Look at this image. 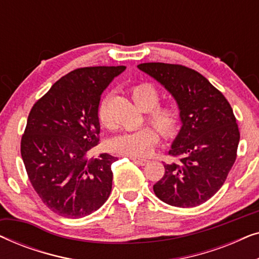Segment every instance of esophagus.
<instances>
[{
  "label": "esophagus",
  "mask_w": 259,
  "mask_h": 259,
  "mask_svg": "<svg viewBox=\"0 0 259 259\" xmlns=\"http://www.w3.org/2000/svg\"><path fill=\"white\" fill-rule=\"evenodd\" d=\"M131 160H133L134 162H136V164H139V165H146L147 162H148V160L147 159H144V158H137V157H131L130 158Z\"/></svg>",
  "instance_id": "esophagus-1"
}]
</instances>
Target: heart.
<instances>
[{
    "mask_svg": "<svg viewBox=\"0 0 259 259\" xmlns=\"http://www.w3.org/2000/svg\"><path fill=\"white\" fill-rule=\"evenodd\" d=\"M130 92L136 104L146 111V119L162 137L168 139L176 136L180 126V111L171 102H159L160 93L155 84L141 81L133 84ZM98 119L102 126H111L107 99H102L99 104ZM154 127L146 125L130 132L120 133L108 141V146L113 152L122 155H146L159 141V133Z\"/></svg>",
    "mask_w": 259,
    "mask_h": 259,
    "instance_id": "obj_1",
    "label": "heart"
}]
</instances>
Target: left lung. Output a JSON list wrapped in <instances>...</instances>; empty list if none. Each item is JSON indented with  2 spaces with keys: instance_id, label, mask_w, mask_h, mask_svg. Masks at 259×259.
<instances>
[{
  "instance_id": "1",
  "label": "left lung",
  "mask_w": 259,
  "mask_h": 259,
  "mask_svg": "<svg viewBox=\"0 0 259 259\" xmlns=\"http://www.w3.org/2000/svg\"><path fill=\"white\" fill-rule=\"evenodd\" d=\"M138 68L164 84L178 102L183 127L153 185L159 199L176 207H194L214 196L237 158L239 128L229 101L206 77L176 63L147 62Z\"/></svg>"
}]
</instances>
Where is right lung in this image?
<instances>
[{
  "label": "right lung",
  "mask_w": 259,
  "mask_h": 259,
  "mask_svg": "<svg viewBox=\"0 0 259 259\" xmlns=\"http://www.w3.org/2000/svg\"><path fill=\"white\" fill-rule=\"evenodd\" d=\"M125 66L74 69L38 99L21 138L28 178L46 206L66 218H81L100 208L112 191L107 153L90 158L99 145L98 107L101 93Z\"/></svg>",
  "instance_id": "1"
}]
</instances>
